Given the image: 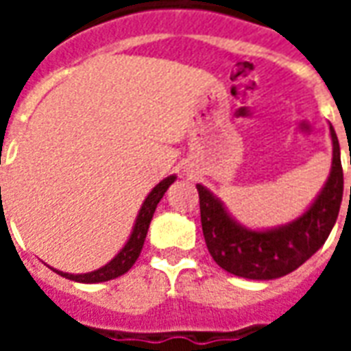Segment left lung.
Listing matches in <instances>:
<instances>
[{
	"instance_id": "8db88e82",
	"label": "left lung",
	"mask_w": 351,
	"mask_h": 351,
	"mask_svg": "<svg viewBox=\"0 0 351 351\" xmlns=\"http://www.w3.org/2000/svg\"><path fill=\"white\" fill-rule=\"evenodd\" d=\"M331 138V175L324 190L301 218L282 228L252 231L239 226L223 208L220 199L214 197L205 186L197 184L201 226L206 248L223 271L250 280L280 278L299 269L324 246L339 218L344 190L340 146L332 125Z\"/></svg>"
}]
</instances>
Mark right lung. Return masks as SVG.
Segmentation results:
<instances>
[{"mask_svg": "<svg viewBox=\"0 0 351 351\" xmlns=\"http://www.w3.org/2000/svg\"><path fill=\"white\" fill-rule=\"evenodd\" d=\"M176 176H167L165 180H161L156 188H154L148 197L145 199V203L141 206V213L137 216V221H135V228H133V233H131L130 241L125 243L120 254L116 256L114 259H110L105 267H101L97 271L86 272V274H69V272L56 271L58 274H62L65 278L75 280V282H82V284H95V282H107V280L118 278L125 272L130 271L133 263L137 261V258L141 256V250H143V244H145L146 233H148V226L152 221V216L156 213V206L163 197V193L167 191V188L171 184L175 182Z\"/></svg>", "mask_w": 351, "mask_h": 351, "instance_id": "1", "label": "right lung"}]
</instances>
